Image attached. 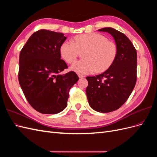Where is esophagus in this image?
Returning a JSON list of instances; mask_svg holds the SVG:
<instances>
[{
	"label": "esophagus",
	"mask_w": 157,
	"mask_h": 157,
	"mask_svg": "<svg viewBox=\"0 0 157 157\" xmlns=\"http://www.w3.org/2000/svg\"><path fill=\"white\" fill-rule=\"evenodd\" d=\"M78 77L80 78H84V75H78Z\"/></svg>",
	"instance_id": "1"
}]
</instances>
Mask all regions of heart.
Masks as SVG:
<instances>
[{
  "instance_id": "obj_1",
  "label": "heart",
  "mask_w": 157,
  "mask_h": 157,
  "mask_svg": "<svg viewBox=\"0 0 157 157\" xmlns=\"http://www.w3.org/2000/svg\"><path fill=\"white\" fill-rule=\"evenodd\" d=\"M85 51L83 59L75 62L71 70L80 74L98 73L107 70L115 61L117 48L116 44L98 33H88L75 37V42H64L60 47V53L66 62L72 63L77 59L80 52Z\"/></svg>"
}]
</instances>
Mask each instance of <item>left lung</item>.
I'll return each instance as SVG.
<instances>
[{"label":"left lung","mask_w":157,"mask_h":157,"mask_svg":"<svg viewBox=\"0 0 157 157\" xmlns=\"http://www.w3.org/2000/svg\"><path fill=\"white\" fill-rule=\"evenodd\" d=\"M111 34L117 54L113 64L103 73L87 77L86 93L90 106L100 113L115 111L130 96L137 80V52L129 39L111 27L98 30Z\"/></svg>","instance_id":"left-lung-1"}]
</instances>
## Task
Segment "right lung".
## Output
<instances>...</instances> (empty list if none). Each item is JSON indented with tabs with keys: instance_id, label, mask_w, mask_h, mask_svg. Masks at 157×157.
<instances>
[{
	"instance_id": "add662e5",
	"label": "right lung",
	"mask_w": 157,
	"mask_h": 157,
	"mask_svg": "<svg viewBox=\"0 0 157 157\" xmlns=\"http://www.w3.org/2000/svg\"><path fill=\"white\" fill-rule=\"evenodd\" d=\"M63 33L41 29L29 37L20 52L18 79L27 100L42 114H57L67 105L70 88L78 81L74 71L61 59Z\"/></svg>"
}]
</instances>
